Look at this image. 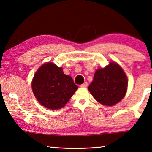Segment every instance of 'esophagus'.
<instances>
[{"label": "esophagus", "instance_id": "1", "mask_svg": "<svg viewBox=\"0 0 152 152\" xmlns=\"http://www.w3.org/2000/svg\"><path fill=\"white\" fill-rule=\"evenodd\" d=\"M88 86V83L87 82H85L83 84H82V85H80L81 87H83V88H85V87H87Z\"/></svg>", "mask_w": 152, "mask_h": 152}]
</instances>
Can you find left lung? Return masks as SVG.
<instances>
[{
    "label": "left lung",
    "instance_id": "obj_1",
    "mask_svg": "<svg viewBox=\"0 0 152 152\" xmlns=\"http://www.w3.org/2000/svg\"><path fill=\"white\" fill-rule=\"evenodd\" d=\"M127 87L128 80L124 70L111 62L104 68L97 70L88 89L102 104L113 106L124 98Z\"/></svg>",
    "mask_w": 152,
    "mask_h": 152
}]
</instances>
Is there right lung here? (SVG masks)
Here are the masks:
<instances>
[{
	"label": "right lung",
	"instance_id": "right-lung-1",
	"mask_svg": "<svg viewBox=\"0 0 152 152\" xmlns=\"http://www.w3.org/2000/svg\"><path fill=\"white\" fill-rule=\"evenodd\" d=\"M32 89L41 104L49 109L56 110L66 104L78 89V86L71 76L63 73L61 67L53 63H47L35 73Z\"/></svg>",
	"mask_w": 152,
	"mask_h": 152
}]
</instances>
